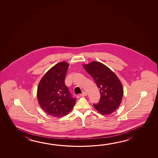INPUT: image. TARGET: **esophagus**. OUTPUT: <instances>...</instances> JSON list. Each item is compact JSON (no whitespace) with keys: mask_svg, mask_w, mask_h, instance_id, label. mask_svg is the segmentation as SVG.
<instances>
[{"mask_svg":"<svg viewBox=\"0 0 158 158\" xmlns=\"http://www.w3.org/2000/svg\"><path fill=\"white\" fill-rule=\"evenodd\" d=\"M87 95H88V93L85 91H84L81 94H80V96H81V97H85Z\"/></svg>","mask_w":158,"mask_h":158,"instance_id":"obj_1","label":"esophagus"}]
</instances>
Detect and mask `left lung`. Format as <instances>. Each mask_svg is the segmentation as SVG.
<instances>
[{
  "instance_id": "1",
  "label": "left lung",
  "mask_w": 158,
  "mask_h": 158,
  "mask_svg": "<svg viewBox=\"0 0 158 158\" xmlns=\"http://www.w3.org/2000/svg\"><path fill=\"white\" fill-rule=\"evenodd\" d=\"M83 67L94 79L101 94L99 102L93 106L99 113L109 115L119 107L123 96L122 83L114 73L105 65L93 61Z\"/></svg>"
}]
</instances>
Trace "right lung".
Wrapping results in <instances>:
<instances>
[{
	"label": "right lung",
	"instance_id": "right-lung-1",
	"mask_svg": "<svg viewBox=\"0 0 158 158\" xmlns=\"http://www.w3.org/2000/svg\"><path fill=\"white\" fill-rule=\"evenodd\" d=\"M68 68L67 62L59 63L49 70L39 82L37 89L39 105L51 116H65L75 105L76 99L64 83Z\"/></svg>",
	"mask_w": 158,
	"mask_h": 158
}]
</instances>
